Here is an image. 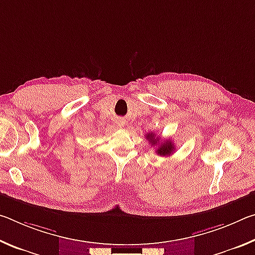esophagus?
<instances>
[{
  "instance_id": "obj_1",
  "label": "esophagus",
  "mask_w": 255,
  "mask_h": 255,
  "mask_svg": "<svg viewBox=\"0 0 255 255\" xmlns=\"http://www.w3.org/2000/svg\"><path fill=\"white\" fill-rule=\"evenodd\" d=\"M117 125H118L119 127H125V125H126V123H125V120L120 119V120H118V122H117Z\"/></svg>"
}]
</instances>
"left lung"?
Here are the masks:
<instances>
[{"mask_svg":"<svg viewBox=\"0 0 255 255\" xmlns=\"http://www.w3.org/2000/svg\"><path fill=\"white\" fill-rule=\"evenodd\" d=\"M146 139H147L152 146H157L156 153L161 156H170V155L174 152V145L170 139H166L161 141L159 137H155L154 132H150L146 135Z\"/></svg>","mask_w":255,"mask_h":255,"instance_id":"8db88e82","label":"left lung"}]
</instances>
